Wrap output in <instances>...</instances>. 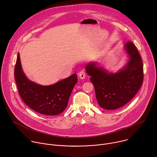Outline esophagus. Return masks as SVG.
Segmentation results:
<instances>
[{"label":"esophagus","mask_w":157,"mask_h":157,"mask_svg":"<svg viewBox=\"0 0 157 157\" xmlns=\"http://www.w3.org/2000/svg\"><path fill=\"white\" fill-rule=\"evenodd\" d=\"M79 78H80L81 79H84V78H85V77H86L85 71H83V70L81 71L79 73Z\"/></svg>","instance_id":"obj_1"}]
</instances>
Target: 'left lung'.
Wrapping results in <instances>:
<instances>
[{"label": "left lung", "mask_w": 157, "mask_h": 157, "mask_svg": "<svg viewBox=\"0 0 157 157\" xmlns=\"http://www.w3.org/2000/svg\"><path fill=\"white\" fill-rule=\"evenodd\" d=\"M125 48L130 59L125 68L117 73H107L94 63L86 66L94 86L98 102L106 110L117 109L128 103L138 93L144 81L143 62L137 47L128 41Z\"/></svg>", "instance_id": "left-lung-1"}]
</instances>
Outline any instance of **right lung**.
Here are the masks:
<instances>
[{
    "instance_id": "right-lung-1",
    "label": "right lung",
    "mask_w": 157,
    "mask_h": 157,
    "mask_svg": "<svg viewBox=\"0 0 157 157\" xmlns=\"http://www.w3.org/2000/svg\"><path fill=\"white\" fill-rule=\"evenodd\" d=\"M14 76L22 101L36 113L47 116L58 115L65 110L78 81L76 74H73L51 86H44L32 82L22 71L19 53L15 63Z\"/></svg>"
}]
</instances>
